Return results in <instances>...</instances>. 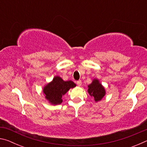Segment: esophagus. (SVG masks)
Instances as JSON below:
<instances>
[{
  "mask_svg": "<svg viewBox=\"0 0 147 147\" xmlns=\"http://www.w3.org/2000/svg\"><path fill=\"white\" fill-rule=\"evenodd\" d=\"M76 84H77V85H78V86L80 87V86H82V81H81V80L77 81V82H76Z\"/></svg>",
  "mask_w": 147,
  "mask_h": 147,
  "instance_id": "obj_1",
  "label": "esophagus"
}]
</instances>
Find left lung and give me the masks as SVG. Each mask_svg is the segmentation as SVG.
Masks as SVG:
<instances>
[{
    "mask_svg": "<svg viewBox=\"0 0 147 147\" xmlns=\"http://www.w3.org/2000/svg\"><path fill=\"white\" fill-rule=\"evenodd\" d=\"M88 93L94 98L95 102L100 101L105 96L106 89L97 78H94L92 82L88 86Z\"/></svg>",
    "mask_w": 147,
    "mask_h": 147,
    "instance_id": "left-lung-1",
    "label": "left lung"
}]
</instances>
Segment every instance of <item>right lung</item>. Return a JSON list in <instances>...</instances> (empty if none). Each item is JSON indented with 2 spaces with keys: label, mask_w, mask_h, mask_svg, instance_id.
<instances>
[{
  "label": "right lung",
  "mask_w": 147,
  "mask_h": 147,
  "mask_svg": "<svg viewBox=\"0 0 147 147\" xmlns=\"http://www.w3.org/2000/svg\"><path fill=\"white\" fill-rule=\"evenodd\" d=\"M76 86L73 81H64L60 76H55L53 80L43 87L45 98L53 105L61 104L63 102L62 96L71 88H74Z\"/></svg>",
  "instance_id": "right-lung-1"
}]
</instances>
